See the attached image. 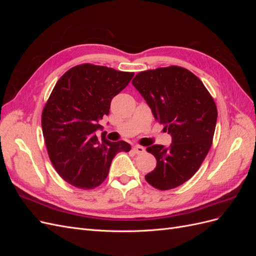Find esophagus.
Here are the masks:
<instances>
[{
  "mask_svg": "<svg viewBox=\"0 0 256 256\" xmlns=\"http://www.w3.org/2000/svg\"><path fill=\"white\" fill-rule=\"evenodd\" d=\"M134 152H136V154H143L144 152H145V148L143 146H140V145H136L134 147Z\"/></svg>",
  "mask_w": 256,
  "mask_h": 256,
  "instance_id": "obj_1",
  "label": "esophagus"
}]
</instances>
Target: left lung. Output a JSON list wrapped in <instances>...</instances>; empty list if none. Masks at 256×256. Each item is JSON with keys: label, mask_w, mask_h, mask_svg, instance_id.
I'll return each instance as SVG.
<instances>
[{"label": "left lung", "mask_w": 256, "mask_h": 256, "mask_svg": "<svg viewBox=\"0 0 256 256\" xmlns=\"http://www.w3.org/2000/svg\"><path fill=\"white\" fill-rule=\"evenodd\" d=\"M132 84L172 136L168 147L146 148L157 166L145 180L159 190L176 188L196 173L207 156L218 118L216 104L203 82L180 66L138 72Z\"/></svg>", "instance_id": "1"}]
</instances>
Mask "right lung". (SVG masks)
Returning <instances> with one entry per match:
<instances>
[{
  "label": "right lung",
  "instance_id": "add662e5",
  "mask_svg": "<svg viewBox=\"0 0 256 256\" xmlns=\"http://www.w3.org/2000/svg\"><path fill=\"white\" fill-rule=\"evenodd\" d=\"M134 72L82 64L60 76L46 104L42 127L50 160L65 182L79 189H94L109 174L115 154L130 144L111 142L99 120L109 115L111 100L125 88Z\"/></svg>",
  "mask_w": 256,
  "mask_h": 256
}]
</instances>
